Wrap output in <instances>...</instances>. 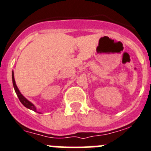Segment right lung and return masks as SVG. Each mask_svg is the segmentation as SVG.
I'll list each match as a JSON object with an SVG mask.
<instances>
[{
	"label": "right lung",
	"mask_w": 151,
	"mask_h": 151,
	"mask_svg": "<svg viewBox=\"0 0 151 151\" xmlns=\"http://www.w3.org/2000/svg\"><path fill=\"white\" fill-rule=\"evenodd\" d=\"M12 84H13L14 89H15V93H16L17 96H18V99H19V101H21V103H22V104L25 107L27 108V109H31V110L34 111V112H38V113H41L40 112H38L34 104H32V103H31L29 101H28V100L25 97H24L23 95H22V93H21V91H19L18 86H16V83H15V77H14L13 71H12Z\"/></svg>",
	"instance_id": "add662e5"
}]
</instances>
